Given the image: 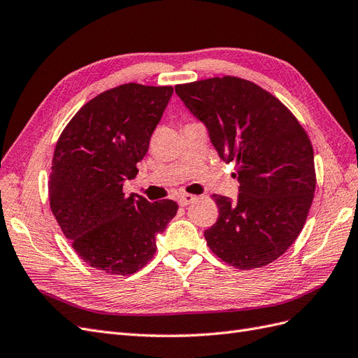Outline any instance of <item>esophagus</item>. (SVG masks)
<instances>
[{
	"mask_svg": "<svg viewBox=\"0 0 358 358\" xmlns=\"http://www.w3.org/2000/svg\"><path fill=\"white\" fill-rule=\"evenodd\" d=\"M194 200H196V197L191 196V194H182V196L178 197V203L180 206H188L189 203H192Z\"/></svg>",
	"mask_w": 358,
	"mask_h": 358,
	"instance_id": "34e87169",
	"label": "esophagus"
}]
</instances>
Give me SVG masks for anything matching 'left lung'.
I'll return each instance as SVG.
<instances>
[{"label":"left lung","instance_id":"8db88e82","mask_svg":"<svg viewBox=\"0 0 358 358\" xmlns=\"http://www.w3.org/2000/svg\"><path fill=\"white\" fill-rule=\"evenodd\" d=\"M175 91L225 162H236V200L213 194L220 216L204 231L222 262L249 270L275 262L294 243L315 192L313 149L287 107L258 85L212 78Z\"/></svg>","mask_w":358,"mask_h":358}]
</instances>
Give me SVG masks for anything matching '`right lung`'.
Masks as SVG:
<instances>
[{
    "instance_id": "right-lung-1",
    "label": "right lung",
    "mask_w": 358,
    "mask_h": 358,
    "mask_svg": "<svg viewBox=\"0 0 358 358\" xmlns=\"http://www.w3.org/2000/svg\"><path fill=\"white\" fill-rule=\"evenodd\" d=\"M171 95V86H116L86 103L58 138L52 213L83 262L106 273L131 275L146 266L178 212L173 200L149 203L122 191L137 176Z\"/></svg>"
}]
</instances>
